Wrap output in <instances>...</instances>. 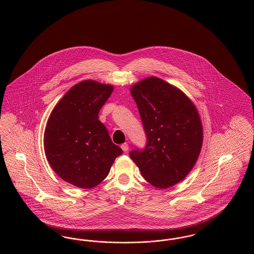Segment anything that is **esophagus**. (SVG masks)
Masks as SVG:
<instances>
[{
  "mask_svg": "<svg viewBox=\"0 0 254 254\" xmlns=\"http://www.w3.org/2000/svg\"><path fill=\"white\" fill-rule=\"evenodd\" d=\"M121 148L124 151H127V150H128V144H127V143L122 144Z\"/></svg>",
  "mask_w": 254,
  "mask_h": 254,
  "instance_id": "obj_1",
  "label": "esophagus"
}]
</instances>
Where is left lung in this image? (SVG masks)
Wrapping results in <instances>:
<instances>
[{
  "label": "left lung",
  "instance_id": "8db88e82",
  "mask_svg": "<svg viewBox=\"0 0 254 254\" xmlns=\"http://www.w3.org/2000/svg\"><path fill=\"white\" fill-rule=\"evenodd\" d=\"M146 135L144 149L129 156L146 181L158 189L181 182L192 169L203 144V127L193 103L179 88L157 77L132 85Z\"/></svg>",
  "mask_w": 254,
  "mask_h": 254
}]
</instances>
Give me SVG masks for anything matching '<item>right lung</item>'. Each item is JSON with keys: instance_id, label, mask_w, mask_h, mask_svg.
<instances>
[{"instance_id": "1", "label": "right lung", "mask_w": 254, "mask_h": 254, "mask_svg": "<svg viewBox=\"0 0 254 254\" xmlns=\"http://www.w3.org/2000/svg\"><path fill=\"white\" fill-rule=\"evenodd\" d=\"M112 91L111 85L85 80L72 86L49 116L44 135L46 156L58 176L75 187H96L123 153L98 120Z\"/></svg>"}]
</instances>
